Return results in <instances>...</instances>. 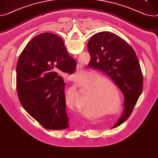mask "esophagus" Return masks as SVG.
<instances>
[{"label": "esophagus", "mask_w": 158, "mask_h": 158, "mask_svg": "<svg viewBox=\"0 0 158 158\" xmlns=\"http://www.w3.org/2000/svg\"><path fill=\"white\" fill-rule=\"evenodd\" d=\"M80 67H81V65H78V66L77 67V70H79Z\"/></svg>", "instance_id": "esophagus-1"}]
</instances>
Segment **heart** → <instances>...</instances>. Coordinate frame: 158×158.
I'll use <instances>...</instances> for the list:
<instances>
[{
  "instance_id": "b5f03b06",
  "label": "heart",
  "mask_w": 158,
  "mask_h": 158,
  "mask_svg": "<svg viewBox=\"0 0 158 158\" xmlns=\"http://www.w3.org/2000/svg\"><path fill=\"white\" fill-rule=\"evenodd\" d=\"M74 81L77 82L85 77V74L82 72H78L76 73ZM89 81H93L87 88V91L85 93V105L84 106L83 115L88 120H95L99 118L101 113L100 111L104 110H114L113 105L108 102L106 99V93L108 89L115 86L114 84L107 77H101V76L97 73H92ZM76 92V102H79V95ZM66 105L69 108H73L70 103H67L66 99Z\"/></svg>"
}]
</instances>
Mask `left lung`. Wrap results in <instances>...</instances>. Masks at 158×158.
Segmentation results:
<instances>
[{"label": "left lung", "mask_w": 158, "mask_h": 158, "mask_svg": "<svg viewBox=\"0 0 158 158\" xmlns=\"http://www.w3.org/2000/svg\"><path fill=\"white\" fill-rule=\"evenodd\" d=\"M88 49L91 56L88 66L107 76L124 95V114L113 127H117L130 117L142 91L143 76L137 56L124 40L108 31L92 36Z\"/></svg>", "instance_id": "1"}]
</instances>
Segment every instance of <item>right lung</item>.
<instances>
[{"instance_id": "obj_1", "label": "right lung", "mask_w": 158, "mask_h": 158, "mask_svg": "<svg viewBox=\"0 0 158 158\" xmlns=\"http://www.w3.org/2000/svg\"><path fill=\"white\" fill-rule=\"evenodd\" d=\"M76 62L62 40L53 33L34 37L21 53L16 66V88L23 108L49 130L69 127L65 82L60 72L73 74Z\"/></svg>"}]
</instances>
